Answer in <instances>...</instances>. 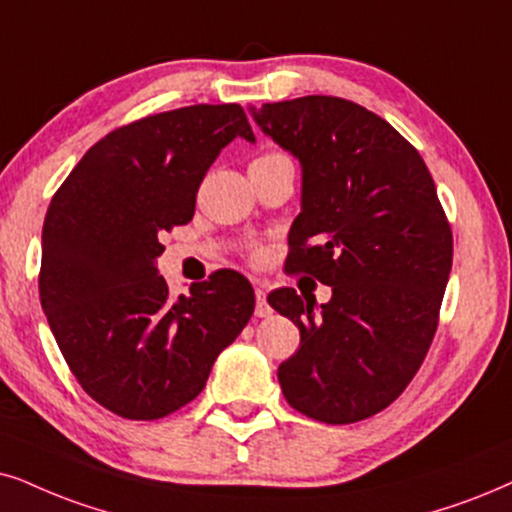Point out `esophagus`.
<instances>
[{"instance_id": "esophagus-1", "label": "esophagus", "mask_w": 512, "mask_h": 512, "mask_svg": "<svg viewBox=\"0 0 512 512\" xmlns=\"http://www.w3.org/2000/svg\"><path fill=\"white\" fill-rule=\"evenodd\" d=\"M255 297H257V304H255V314L260 316H269L271 314V307H269V302H267V288L264 286H257L255 288Z\"/></svg>"}]
</instances>
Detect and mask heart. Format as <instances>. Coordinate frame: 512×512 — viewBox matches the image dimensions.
<instances>
[{"instance_id": "1", "label": "heart", "mask_w": 512, "mask_h": 512, "mask_svg": "<svg viewBox=\"0 0 512 512\" xmlns=\"http://www.w3.org/2000/svg\"><path fill=\"white\" fill-rule=\"evenodd\" d=\"M276 155H281V153H264V155H260V158H255V160H267V158H276ZM255 160H252V163H255Z\"/></svg>"}]
</instances>
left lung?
Instances as JSON below:
<instances>
[{
  "label": "left lung",
  "mask_w": 512,
  "mask_h": 512,
  "mask_svg": "<svg viewBox=\"0 0 512 512\" xmlns=\"http://www.w3.org/2000/svg\"><path fill=\"white\" fill-rule=\"evenodd\" d=\"M250 111L302 165L290 267L333 290L319 312L293 288L267 297L300 328V349L278 366L283 397L328 425L371 418L406 390L437 331L454 236L435 181L359 103L302 96Z\"/></svg>",
  "instance_id": "left-lung-1"
}]
</instances>
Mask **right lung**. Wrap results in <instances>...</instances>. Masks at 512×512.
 I'll return each instance as SVG.
<instances>
[{"mask_svg":"<svg viewBox=\"0 0 512 512\" xmlns=\"http://www.w3.org/2000/svg\"><path fill=\"white\" fill-rule=\"evenodd\" d=\"M236 137L238 103L177 108L113 129L54 193L42 229L40 300L82 390L129 420H158L203 392L255 312L243 274L215 271L170 297L160 234L191 222L200 181Z\"/></svg>","mask_w":512,"mask_h":512,"instance_id":"obj_1","label":"right lung"}]
</instances>
